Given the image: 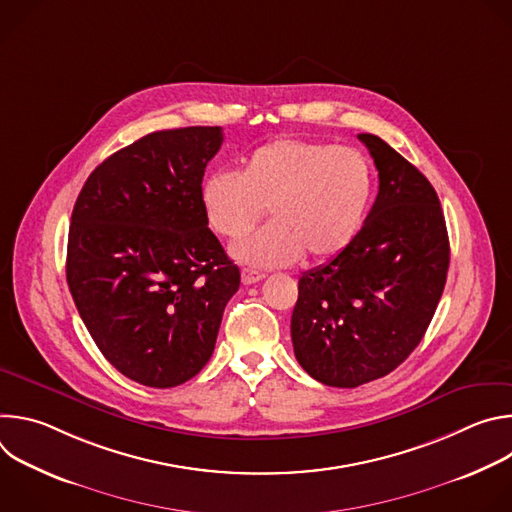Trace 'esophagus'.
I'll list each match as a JSON object with an SVG mask.
<instances>
[{
    "label": "esophagus",
    "mask_w": 512,
    "mask_h": 512,
    "mask_svg": "<svg viewBox=\"0 0 512 512\" xmlns=\"http://www.w3.org/2000/svg\"><path fill=\"white\" fill-rule=\"evenodd\" d=\"M263 277H265V273H261V271H257V269H249V267H245V269L241 271V281H243V285L257 283V281H261Z\"/></svg>",
    "instance_id": "esophagus-1"
}]
</instances>
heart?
I'll use <instances>...</instances> for the list:
<instances>
[{
    "label": "heart",
    "instance_id": "obj_1",
    "mask_svg": "<svg viewBox=\"0 0 512 512\" xmlns=\"http://www.w3.org/2000/svg\"><path fill=\"white\" fill-rule=\"evenodd\" d=\"M375 194V170L360 150L326 141L277 137L255 148L239 174L214 172L200 192L208 227L243 239L269 208L275 218L233 255L273 267L326 263L358 237Z\"/></svg>",
    "mask_w": 512,
    "mask_h": 512
}]
</instances>
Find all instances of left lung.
<instances>
[{"instance_id":"left-lung-1","label":"left lung","mask_w":512,"mask_h":512,"mask_svg":"<svg viewBox=\"0 0 512 512\" xmlns=\"http://www.w3.org/2000/svg\"><path fill=\"white\" fill-rule=\"evenodd\" d=\"M379 194L352 245L306 271L291 314L302 369L352 389L395 371L421 342L450 267L446 218L429 180L373 133H360Z\"/></svg>"}]
</instances>
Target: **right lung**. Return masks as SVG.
<instances>
[{"instance_id": "add662e5", "label": "right lung", "mask_w": 512, "mask_h": 512, "mask_svg": "<svg viewBox=\"0 0 512 512\" xmlns=\"http://www.w3.org/2000/svg\"><path fill=\"white\" fill-rule=\"evenodd\" d=\"M221 143V127L148 133L93 170L72 210V300L103 356L145 387L202 371L241 283L200 200Z\"/></svg>"}]
</instances>
